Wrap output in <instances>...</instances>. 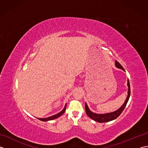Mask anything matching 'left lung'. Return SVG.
<instances>
[{"label":"left lung","mask_w":148,"mask_h":148,"mask_svg":"<svg viewBox=\"0 0 148 148\" xmlns=\"http://www.w3.org/2000/svg\"><path fill=\"white\" fill-rule=\"evenodd\" d=\"M115 65L117 68H119L121 69V70L124 71L123 67H122L121 65L119 64V63L117 61L115 62ZM127 86H128V96L127 97L126 100L124 102L123 104L120 108H119L118 110L116 111L112 112H109V113H105V114H97V113H94L92 112L89 109L86 103H85V110H86V114L89 116V117L93 119L94 121L99 122V123H104V122H108L110 121L114 120L116 118H117L118 116L121 114V112L123 111L125 106H126L127 103L128 101V99L130 98V83H129V80L128 79L127 81Z\"/></svg>","instance_id":"1"}]
</instances>
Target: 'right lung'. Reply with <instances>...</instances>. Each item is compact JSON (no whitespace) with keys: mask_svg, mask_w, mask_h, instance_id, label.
I'll use <instances>...</instances> for the list:
<instances>
[{"mask_svg":"<svg viewBox=\"0 0 148 148\" xmlns=\"http://www.w3.org/2000/svg\"><path fill=\"white\" fill-rule=\"evenodd\" d=\"M66 106H67V103H66V104H65V107H64V109H63L61 112H58V114H55V115L51 116H49V117H48V118H38V119H39V120H40V121H47L52 120V119H54L60 117V116L61 115H62V114H64V113L65 112V109H66Z\"/></svg>","mask_w":148,"mask_h":148,"instance_id":"1","label":"right lung"}]
</instances>
